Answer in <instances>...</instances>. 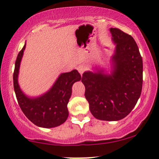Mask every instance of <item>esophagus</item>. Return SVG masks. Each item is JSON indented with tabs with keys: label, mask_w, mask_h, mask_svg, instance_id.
<instances>
[{
	"label": "esophagus",
	"mask_w": 159,
	"mask_h": 159,
	"mask_svg": "<svg viewBox=\"0 0 159 159\" xmlns=\"http://www.w3.org/2000/svg\"><path fill=\"white\" fill-rule=\"evenodd\" d=\"M77 69H78V71H79V72L80 73V75H82L84 71V70L86 69V67L84 66V65H80V66H78Z\"/></svg>",
	"instance_id": "34e87169"
}]
</instances>
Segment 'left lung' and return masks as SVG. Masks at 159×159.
Here are the masks:
<instances>
[{"label": "left lung", "instance_id": "8db88e82", "mask_svg": "<svg viewBox=\"0 0 159 159\" xmlns=\"http://www.w3.org/2000/svg\"><path fill=\"white\" fill-rule=\"evenodd\" d=\"M110 32L116 43L111 75L86 71L82 82L93 116L100 120L118 121L131 112L141 95L143 59L130 34L118 28H111Z\"/></svg>", "mask_w": 159, "mask_h": 159}]
</instances>
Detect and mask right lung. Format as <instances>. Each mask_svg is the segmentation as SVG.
I'll use <instances>...</instances> for the list:
<instances>
[{
    "label": "right lung",
    "mask_w": 159,
    "mask_h": 159,
    "mask_svg": "<svg viewBox=\"0 0 159 159\" xmlns=\"http://www.w3.org/2000/svg\"><path fill=\"white\" fill-rule=\"evenodd\" d=\"M25 46L26 44L17 56L13 75L17 101L22 112L34 125L45 128L57 127L68 118L67 104L71 95V88L75 82L81 80V75L76 69L63 73L48 92L39 98H30L21 92L17 79Z\"/></svg>",
    "instance_id": "right-lung-1"
}]
</instances>
